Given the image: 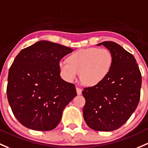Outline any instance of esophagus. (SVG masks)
Masks as SVG:
<instances>
[{"instance_id": "1", "label": "esophagus", "mask_w": 148, "mask_h": 148, "mask_svg": "<svg viewBox=\"0 0 148 148\" xmlns=\"http://www.w3.org/2000/svg\"><path fill=\"white\" fill-rule=\"evenodd\" d=\"M76 89H77V94H78V95H80V94H82V88H80V87H79V86H77V87H76Z\"/></svg>"}]
</instances>
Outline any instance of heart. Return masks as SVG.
I'll list each match as a JSON object with an SVG mask.
<instances>
[{
    "label": "heart",
    "instance_id": "b5f03b06",
    "mask_svg": "<svg viewBox=\"0 0 148 148\" xmlns=\"http://www.w3.org/2000/svg\"><path fill=\"white\" fill-rule=\"evenodd\" d=\"M113 61V55L109 49L89 47L73 52L67 61L60 62L59 68L65 80L73 82L80 73L82 82L87 86H94L108 77Z\"/></svg>",
    "mask_w": 148,
    "mask_h": 148
}]
</instances>
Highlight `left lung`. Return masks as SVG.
I'll return each instance as SVG.
<instances>
[{"instance_id":"1","label":"left lung","mask_w":148,"mask_h":148,"mask_svg":"<svg viewBox=\"0 0 148 148\" xmlns=\"http://www.w3.org/2000/svg\"><path fill=\"white\" fill-rule=\"evenodd\" d=\"M113 55L109 74L99 84L84 88V119L90 128L112 131L122 126L136 109L140 97L142 76L136 59L117 43L105 41Z\"/></svg>"}]
</instances>
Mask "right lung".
<instances>
[{"mask_svg":"<svg viewBox=\"0 0 148 148\" xmlns=\"http://www.w3.org/2000/svg\"><path fill=\"white\" fill-rule=\"evenodd\" d=\"M73 49L42 40L22 49L8 77L7 96L12 113L25 127L53 130L62 111L77 96L74 84L60 77L59 63Z\"/></svg>","mask_w":148,"mask_h":148,"instance_id":"1","label":"right lung"}]
</instances>
